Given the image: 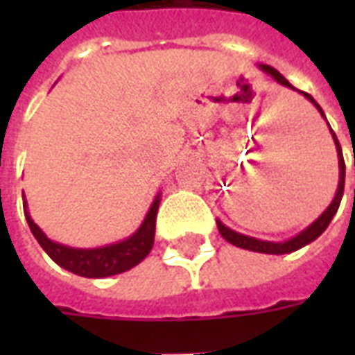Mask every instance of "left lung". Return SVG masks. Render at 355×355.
Masks as SVG:
<instances>
[{
    "label": "left lung",
    "mask_w": 355,
    "mask_h": 355,
    "mask_svg": "<svg viewBox=\"0 0 355 355\" xmlns=\"http://www.w3.org/2000/svg\"><path fill=\"white\" fill-rule=\"evenodd\" d=\"M262 72H266L268 76H272L279 85L287 89H293V91H298L291 85L289 81L283 78L282 73L277 72L275 68L268 64H261L259 66ZM298 93L302 94L304 98L312 102L313 106L318 108V112L321 114V117H325L323 114V110L318 102L313 101L312 94L304 93V91H298ZM329 125V123H327ZM329 131H331V137L335 140V146H336V155H338V188H336V193L333 201H331V205H329L323 213H321L315 220H313L310 226H306L304 230L298 232L297 236H293V238L285 239V241H266V239H257L251 238V236H245V234H239V232L232 230L228 228L226 224H223L218 218H216V226H218V232H220V236H223L228 243L236 247H241V249H247V251H254V253H266V254H285V253H293V251H297L300 247L308 245V243H312L313 239H318L323 234V232L327 230L329 223L333 220V216L336 215V211H338V205H340V200H343V193H344V177H346V165H344V157H343V148L338 144V139H336L335 131L331 129V125H329Z\"/></svg>",
    "instance_id": "1"
}]
</instances>
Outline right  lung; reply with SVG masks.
<instances>
[{
  "label": "right lung",
  "instance_id": "right-lung-1",
  "mask_svg": "<svg viewBox=\"0 0 355 355\" xmlns=\"http://www.w3.org/2000/svg\"><path fill=\"white\" fill-rule=\"evenodd\" d=\"M22 200H24V193H22ZM159 201H162V193L155 196L144 220L132 236L121 239L117 243L94 247V249L68 247L47 238L42 228L32 220V216L28 213L26 201H24V216H26L28 226L34 234V238L37 239V243L43 247V251L49 254L58 266L76 275H81V277H108V275L121 274V272L135 268L152 251L155 236V216H157Z\"/></svg>",
  "mask_w": 355,
  "mask_h": 355
}]
</instances>
